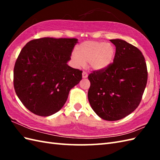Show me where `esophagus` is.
<instances>
[{"label": "esophagus", "mask_w": 160, "mask_h": 160, "mask_svg": "<svg viewBox=\"0 0 160 160\" xmlns=\"http://www.w3.org/2000/svg\"><path fill=\"white\" fill-rule=\"evenodd\" d=\"M88 77V74L85 71H83L82 72V78H87Z\"/></svg>", "instance_id": "34e87169"}]
</instances>
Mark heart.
Returning <instances> with one entry per match:
<instances>
[{"instance_id": "obj_1", "label": "heart", "mask_w": 160, "mask_h": 160, "mask_svg": "<svg viewBox=\"0 0 160 160\" xmlns=\"http://www.w3.org/2000/svg\"><path fill=\"white\" fill-rule=\"evenodd\" d=\"M115 55L114 46L111 43L89 40L76 47V53L71 55L74 65L82 67L88 62L94 70L106 69L113 62Z\"/></svg>"}]
</instances>
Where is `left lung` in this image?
Listing matches in <instances>:
<instances>
[{
    "label": "left lung",
    "mask_w": 160,
    "mask_h": 160,
    "mask_svg": "<svg viewBox=\"0 0 160 160\" xmlns=\"http://www.w3.org/2000/svg\"><path fill=\"white\" fill-rule=\"evenodd\" d=\"M110 41L116 48L113 63L88 76V99L100 118L115 121L131 114L140 104L148 73L144 57L137 47L122 39Z\"/></svg>",
    "instance_id": "obj_1"
}]
</instances>
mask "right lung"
I'll list each match as a JSON object with an SVG mask.
<instances>
[{"label": "right lung", "mask_w": 160, "mask_h": 160, "mask_svg": "<svg viewBox=\"0 0 160 160\" xmlns=\"http://www.w3.org/2000/svg\"><path fill=\"white\" fill-rule=\"evenodd\" d=\"M76 38L32 40L22 49L13 69L17 96L29 111L47 117L62 108L82 71L67 64Z\"/></svg>", "instance_id": "1"}]
</instances>
